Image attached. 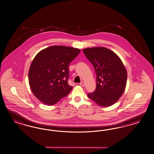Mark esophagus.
Wrapping results in <instances>:
<instances>
[{
	"mask_svg": "<svg viewBox=\"0 0 154 154\" xmlns=\"http://www.w3.org/2000/svg\"><path fill=\"white\" fill-rule=\"evenodd\" d=\"M79 85L81 86H85V84L84 83V82H81Z\"/></svg>",
	"mask_w": 154,
	"mask_h": 154,
	"instance_id": "esophagus-1",
	"label": "esophagus"
}]
</instances>
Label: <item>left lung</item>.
I'll return each instance as SVG.
<instances>
[{
	"label": "left lung",
	"mask_w": 154,
	"mask_h": 154,
	"mask_svg": "<svg viewBox=\"0 0 154 154\" xmlns=\"http://www.w3.org/2000/svg\"><path fill=\"white\" fill-rule=\"evenodd\" d=\"M84 54L93 65L97 75L96 89L88 96L101 107L116 102L126 87L127 72L120 57L105 47L85 48Z\"/></svg>",
	"instance_id": "8db88e82"
}]
</instances>
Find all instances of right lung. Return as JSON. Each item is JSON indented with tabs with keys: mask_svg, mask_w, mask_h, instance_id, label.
<instances>
[{
	"mask_svg": "<svg viewBox=\"0 0 154 154\" xmlns=\"http://www.w3.org/2000/svg\"><path fill=\"white\" fill-rule=\"evenodd\" d=\"M80 52L75 48L52 46L39 52L29 70V83L41 102L52 106L68 95L73 88L68 84L69 65Z\"/></svg>",
	"mask_w": 154,
	"mask_h": 154,
	"instance_id": "obj_1",
	"label": "right lung"
}]
</instances>
